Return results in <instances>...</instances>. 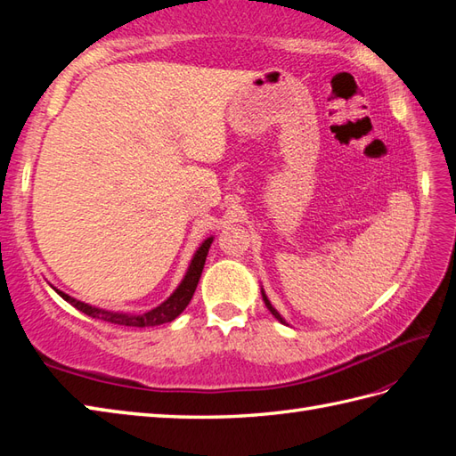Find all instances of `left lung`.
Listing matches in <instances>:
<instances>
[{"label":"left lung","mask_w":456,"mask_h":456,"mask_svg":"<svg viewBox=\"0 0 456 456\" xmlns=\"http://www.w3.org/2000/svg\"><path fill=\"white\" fill-rule=\"evenodd\" d=\"M260 294H263V299H265V304H266V307L270 309V314H273V315H274V317L278 319V322H280V323H286V319H284L282 315H280V314L276 312V309L273 307V304H270V299L266 297V294H265V289H263V288H260ZM286 325H288V323H286Z\"/></svg>","instance_id":"left-lung-1"}]
</instances>
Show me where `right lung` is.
Listing matches in <instances>:
<instances>
[{
  "mask_svg": "<svg viewBox=\"0 0 456 456\" xmlns=\"http://www.w3.org/2000/svg\"><path fill=\"white\" fill-rule=\"evenodd\" d=\"M211 243H213V237H208L206 240H203V243L198 247L196 255H193L191 263L188 266V273H186V276L182 278L180 286L174 289L168 299H164L160 305L151 309V312H147V314L108 312V309L84 304V302H80V299L68 296V294L61 292V289H56V288H54V292L61 296L62 299H66L68 304H72L76 309H80L82 314L90 315L94 319H102V322H108V323L125 325V327H154V325L170 323L183 312V309H186L193 292H196L200 276H201V270H203V265H206V256L209 253Z\"/></svg>",
  "mask_w": 456,
  "mask_h": 456,
  "instance_id": "1",
  "label": "right lung"
}]
</instances>
